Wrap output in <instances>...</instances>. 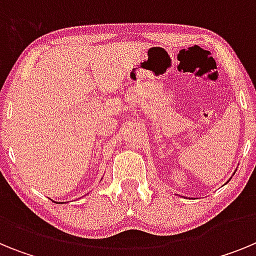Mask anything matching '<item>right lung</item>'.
Here are the masks:
<instances>
[{"mask_svg":"<svg viewBox=\"0 0 256 256\" xmlns=\"http://www.w3.org/2000/svg\"><path fill=\"white\" fill-rule=\"evenodd\" d=\"M58 204H61V202H58Z\"/></svg>","mask_w":256,"mask_h":256,"instance_id":"obj_1","label":"right lung"}]
</instances>
